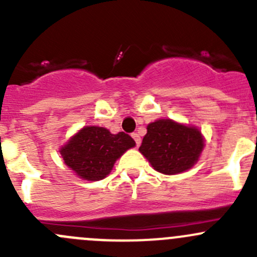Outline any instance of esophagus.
I'll return each instance as SVG.
<instances>
[{
  "mask_svg": "<svg viewBox=\"0 0 257 257\" xmlns=\"http://www.w3.org/2000/svg\"><path fill=\"white\" fill-rule=\"evenodd\" d=\"M132 137H133V139L136 141L137 147H139V145H141V137H139V134L138 133H133V134H132Z\"/></svg>",
  "mask_w": 257,
  "mask_h": 257,
  "instance_id": "obj_1",
  "label": "esophagus"
}]
</instances>
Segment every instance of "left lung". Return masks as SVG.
I'll return each instance as SVG.
<instances>
[{
  "mask_svg": "<svg viewBox=\"0 0 257 257\" xmlns=\"http://www.w3.org/2000/svg\"><path fill=\"white\" fill-rule=\"evenodd\" d=\"M147 129L139 150L155 170L173 175L190 169L198 162L204 139L196 128L159 119Z\"/></svg>",
  "mask_w": 257,
  "mask_h": 257,
  "instance_id": "1",
  "label": "left lung"
}]
</instances>
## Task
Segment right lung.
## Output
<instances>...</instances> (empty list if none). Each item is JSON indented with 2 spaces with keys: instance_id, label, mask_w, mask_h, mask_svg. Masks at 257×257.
<instances>
[{
  "instance_id": "right-lung-1",
  "label": "right lung",
  "mask_w": 257,
  "mask_h": 257,
  "mask_svg": "<svg viewBox=\"0 0 257 257\" xmlns=\"http://www.w3.org/2000/svg\"><path fill=\"white\" fill-rule=\"evenodd\" d=\"M136 142L124 132L112 134L102 126H84L61 149L64 163L87 180H102L114 163Z\"/></svg>"
}]
</instances>
